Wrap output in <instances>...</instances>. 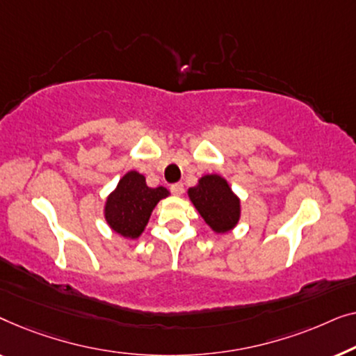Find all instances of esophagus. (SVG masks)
Returning a JSON list of instances; mask_svg holds the SVG:
<instances>
[{
	"instance_id": "obj_1",
	"label": "esophagus",
	"mask_w": 356,
	"mask_h": 356,
	"mask_svg": "<svg viewBox=\"0 0 356 356\" xmlns=\"http://www.w3.org/2000/svg\"><path fill=\"white\" fill-rule=\"evenodd\" d=\"M171 192L174 195H177V197H180V195L184 193V184H172L171 185Z\"/></svg>"
}]
</instances>
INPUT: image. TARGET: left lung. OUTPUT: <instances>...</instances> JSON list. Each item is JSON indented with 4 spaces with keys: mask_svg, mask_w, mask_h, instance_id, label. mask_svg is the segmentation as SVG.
Instances as JSON below:
<instances>
[{
    "mask_svg": "<svg viewBox=\"0 0 356 356\" xmlns=\"http://www.w3.org/2000/svg\"><path fill=\"white\" fill-rule=\"evenodd\" d=\"M187 193L200 216L216 234H226L237 226L240 200L224 177L207 174Z\"/></svg>",
    "mask_w": 356,
    "mask_h": 356,
    "instance_id": "8db88e82",
    "label": "left lung"
}]
</instances>
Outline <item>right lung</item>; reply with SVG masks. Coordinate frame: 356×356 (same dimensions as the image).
<instances>
[{"label":"right lung","instance_id":"obj_1","mask_svg":"<svg viewBox=\"0 0 356 356\" xmlns=\"http://www.w3.org/2000/svg\"><path fill=\"white\" fill-rule=\"evenodd\" d=\"M166 197H169L168 188L148 187L142 174L129 171L106 198L104 219L116 234L132 240L138 238L154 207Z\"/></svg>","mask_w":356,"mask_h":356}]
</instances>
